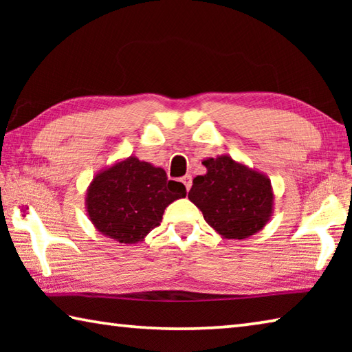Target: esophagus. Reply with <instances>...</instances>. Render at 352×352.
Masks as SVG:
<instances>
[{
    "mask_svg": "<svg viewBox=\"0 0 352 352\" xmlns=\"http://www.w3.org/2000/svg\"><path fill=\"white\" fill-rule=\"evenodd\" d=\"M182 183L184 184V188H186V190H189L190 189V184H192V177H190V175L182 177Z\"/></svg>",
    "mask_w": 352,
    "mask_h": 352,
    "instance_id": "34e87169",
    "label": "esophagus"
}]
</instances>
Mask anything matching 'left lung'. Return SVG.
Instances as JSON below:
<instances>
[{"mask_svg": "<svg viewBox=\"0 0 352 352\" xmlns=\"http://www.w3.org/2000/svg\"><path fill=\"white\" fill-rule=\"evenodd\" d=\"M206 174L192 180L188 199L223 239L242 241L269 223L275 205L272 182L262 172L217 155L201 162Z\"/></svg>", "mask_w": 352, "mask_h": 352, "instance_id": "obj_1", "label": "left lung"}]
</instances>
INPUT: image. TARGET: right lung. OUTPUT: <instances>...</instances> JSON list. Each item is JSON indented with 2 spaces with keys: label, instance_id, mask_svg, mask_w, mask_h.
Masks as SVG:
<instances>
[{
  "label": "right lung",
  "instance_id": "1",
  "mask_svg": "<svg viewBox=\"0 0 352 352\" xmlns=\"http://www.w3.org/2000/svg\"><path fill=\"white\" fill-rule=\"evenodd\" d=\"M183 197V183L168 180L163 168L130 155L93 177L85 208L100 234L119 243H138L160 225L166 208Z\"/></svg>",
  "mask_w": 352,
  "mask_h": 352
}]
</instances>
